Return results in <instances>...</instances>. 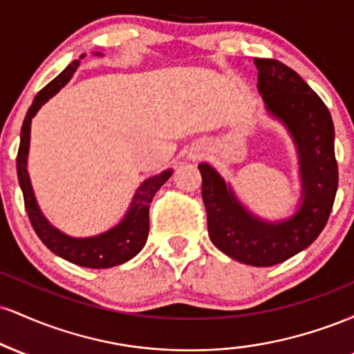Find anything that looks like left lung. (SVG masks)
Wrapping results in <instances>:
<instances>
[{
	"mask_svg": "<svg viewBox=\"0 0 354 354\" xmlns=\"http://www.w3.org/2000/svg\"><path fill=\"white\" fill-rule=\"evenodd\" d=\"M258 89L268 111L290 129L299 151L303 205L283 223L254 218L209 165L201 163V194L213 245L236 261L273 266L286 261L319 236L338 189L335 126L323 100L281 61L254 58Z\"/></svg>",
	"mask_w": 354,
	"mask_h": 354,
	"instance_id": "1",
	"label": "left lung"
}]
</instances>
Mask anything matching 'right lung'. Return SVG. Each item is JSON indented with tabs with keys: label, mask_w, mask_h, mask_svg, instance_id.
Here are the masks:
<instances>
[{
	"label": "right lung",
	"mask_w": 354,
	"mask_h": 354,
	"mask_svg": "<svg viewBox=\"0 0 354 354\" xmlns=\"http://www.w3.org/2000/svg\"><path fill=\"white\" fill-rule=\"evenodd\" d=\"M78 64L80 59L73 61L66 70L56 76L51 83H48L35 96L33 104L28 109L21 126V141H19L18 156H16V169H18V180L23 191L24 208H26L28 218H30L31 226H33L36 234H38L44 245L50 248L55 254H58L61 258L68 259V261L75 263L78 266L111 268L131 259L145 246L149 231V203L153 201V196L156 194V191L171 176V169L146 180L143 186L138 189L135 200L131 203V208H129L123 221L113 230L100 234V236L84 239L70 238L66 234L59 233L56 228H53L50 223L44 219L38 205H36L33 189H31V183L26 171L31 118L36 115V111L53 95H56L70 81L73 73L78 68Z\"/></svg>",
	"instance_id": "obj_1"
}]
</instances>
